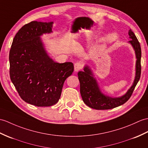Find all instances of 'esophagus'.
Returning a JSON list of instances; mask_svg holds the SVG:
<instances>
[{"mask_svg":"<svg viewBox=\"0 0 148 148\" xmlns=\"http://www.w3.org/2000/svg\"><path fill=\"white\" fill-rule=\"evenodd\" d=\"M82 67H83V64L81 62H77L74 64V71L75 72H77L82 69Z\"/></svg>","mask_w":148,"mask_h":148,"instance_id":"obj_1","label":"esophagus"}]
</instances>
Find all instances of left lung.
<instances>
[{
	"label": "left lung",
	"mask_w": 148,
	"mask_h": 148,
	"mask_svg": "<svg viewBox=\"0 0 148 148\" xmlns=\"http://www.w3.org/2000/svg\"><path fill=\"white\" fill-rule=\"evenodd\" d=\"M130 38L129 43L132 45L135 50L136 56V77L132 86L128 91L121 97L111 98L106 97L101 93L100 90L95 79L92 77L91 70L88 66L84 68V71H79L78 73V79L80 82V92L82 99L84 103L89 107L96 110H108L114 108L124 104L129 100L138 82L141 73V49L140 45L136 36L135 34L131 29L129 31Z\"/></svg>",
	"instance_id": "8db88e82"
}]
</instances>
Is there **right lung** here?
Segmentation results:
<instances>
[{
    "mask_svg": "<svg viewBox=\"0 0 148 148\" xmlns=\"http://www.w3.org/2000/svg\"><path fill=\"white\" fill-rule=\"evenodd\" d=\"M52 24L35 21L24 25L9 51L12 82L23 100L37 106L56 104L64 81L74 71L73 63L55 62L44 49L40 36L52 32Z\"/></svg>",
    "mask_w": 148,
    "mask_h": 148,
    "instance_id": "1",
    "label": "right lung"
}]
</instances>
